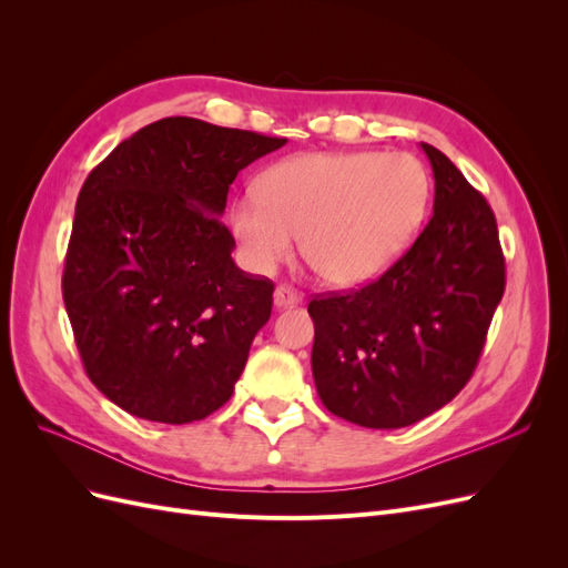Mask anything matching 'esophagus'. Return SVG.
<instances>
[{
  "instance_id": "esophagus-1",
  "label": "esophagus",
  "mask_w": 568,
  "mask_h": 568,
  "mask_svg": "<svg viewBox=\"0 0 568 568\" xmlns=\"http://www.w3.org/2000/svg\"><path fill=\"white\" fill-rule=\"evenodd\" d=\"M298 303H301V296L294 288H288V286L274 288V307H277V311H282V307H294Z\"/></svg>"
}]
</instances>
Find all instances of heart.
<instances>
[{
    "label": "heart",
    "mask_w": 568,
    "mask_h": 568,
    "mask_svg": "<svg viewBox=\"0 0 568 568\" xmlns=\"http://www.w3.org/2000/svg\"><path fill=\"white\" fill-rule=\"evenodd\" d=\"M428 203L424 165L403 151L303 153L270 168L232 201L230 227L242 261L270 274L301 248L334 286L384 274L415 242Z\"/></svg>",
    "instance_id": "heart-1"
}]
</instances>
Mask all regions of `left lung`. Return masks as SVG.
<instances>
[{"label":"left lung","instance_id":"obj_1","mask_svg":"<svg viewBox=\"0 0 568 568\" xmlns=\"http://www.w3.org/2000/svg\"><path fill=\"white\" fill-rule=\"evenodd\" d=\"M434 170V215L379 280L315 298L313 376L332 415L400 428L467 386L505 294V257L488 201L455 163L422 144Z\"/></svg>","mask_w":568,"mask_h":568}]
</instances>
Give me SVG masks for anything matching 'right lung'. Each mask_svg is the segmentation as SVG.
Masks as SVG:
<instances>
[{
  "label": "right lung",
  "mask_w": 568,
  "mask_h": 568,
  "mask_svg": "<svg viewBox=\"0 0 568 568\" xmlns=\"http://www.w3.org/2000/svg\"><path fill=\"white\" fill-rule=\"evenodd\" d=\"M280 136L163 118L84 180L63 303L84 372L130 415L189 424L232 398L272 313L270 280L232 261L230 184Z\"/></svg>",
  "instance_id": "right-lung-1"
}]
</instances>
